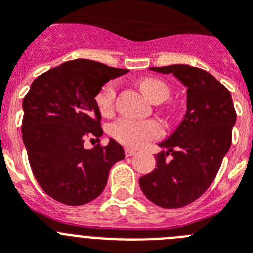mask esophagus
<instances>
[{
  "label": "esophagus",
  "mask_w": 253,
  "mask_h": 253,
  "mask_svg": "<svg viewBox=\"0 0 253 253\" xmlns=\"http://www.w3.org/2000/svg\"><path fill=\"white\" fill-rule=\"evenodd\" d=\"M135 153H137V152L134 151V149L125 148V156H126V157H131V156H134Z\"/></svg>",
  "instance_id": "1"
}]
</instances>
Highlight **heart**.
Segmentation results:
<instances>
[{
    "mask_svg": "<svg viewBox=\"0 0 253 253\" xmlns=\"http://www.w3.org/2000/svg\"><path fill=\"white\" fill-rule=\"evenodd\" d=\"M139 87L143 93L153 102L165 101L169 99L171 93L169 84L158 78H143L139 82ZM116 91H118V82L109 81L100 88L96 95V105L104 116L111 115L115 109ZM110 131L111 135L118 142L134 148L146 146L147 143L158 139L163 134L162 126L156 120H134L129 118L116 120L111 125Z\"/></svg>",
    "mask_w": 253,
    "mask_h": 253,
    "instance_id": "b5f03b06",
    "label": "heart"
}]
</instances>
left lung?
<instances>
[{
    "label": "left lung",
    "instance_id": "obj_1",
    "mask_svg": "<svg viewBox=\"0 0 253 253\" xmlns=\"http://www.w3.org/2000/svg\"><path fill=\"white\" fill-rule=\"evenodd\" d=\"M149 69L172 73L182 82L186 114L175 133L158 144L163 151L156 154L157 167L140 177L139 185L158 207L182 208L200 198L215 178L231 147L237 114L231 92L204 69L187 64Z\"/></svg>",
    "mask_w": 253,
    "mask_h": 253
}]
</instances>
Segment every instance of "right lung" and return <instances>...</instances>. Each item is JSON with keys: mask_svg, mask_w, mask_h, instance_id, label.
Instances as JSON below:
<instances>
[{"mask_svg": "<svg viewBox=\"0 0 253 253\" xmlns=\"http://www.w3.org/2000/svg\"><path fill=\"white\" fill-rule=\"evenodd\" d=\"M126 72L95 60L75 59L31 84L22 101V140L38 184L57 202H92L106 186L114 163L125 157L114 139L91 149L84 144L87 138L102 135L96 95L109 80Z\"/></svg>", "mask_w": 253, "mask_h": 253, "instance_id": "add662e5", "label": "right lung"}]
</instances>
